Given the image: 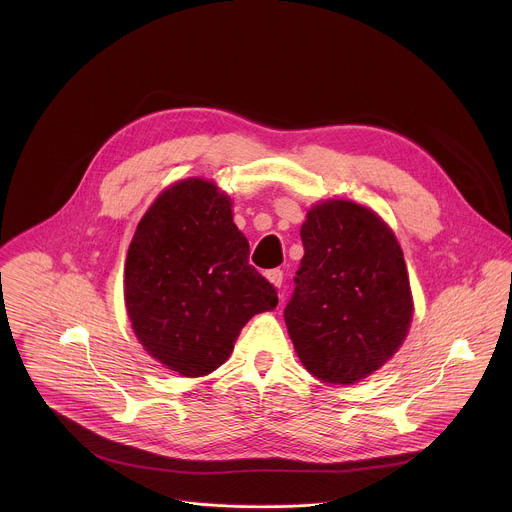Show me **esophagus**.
<instances>
[{"label": "esophagus", "mask_w": 512, "mask_h": 512, "mask_svg": "<svg viewBox=\"0 0 512 512\" xmlns=\"http://www.w3.org/2000/svg\"><path fill=\"white\" fill-rule=\"evenodd\" d=\"M265 277H267L275 287H281V283H283V271H281V269H269V271L265 273Z\"/></svg>", "instance_id": "1"}]
</instances>
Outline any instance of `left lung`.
I'll return each mask as SVG.
<instances>
[{"label": "left lung", "instance_id": "left-lung-1", "mask_svg": "<svg viewBox=\"0 0 512 512\" xmlns=\"http://www.w3.org/2000/svg\"><path fill=\"white\" fill-rule=\"evenodd\" d=\"M304 257L283 310L310 375L352 385L403 344L413 298L403 251L383 218L350 200L316 204L300 231Z\"/></svg>", "mask_w": 512, "mask_h": 512}]
</instances>
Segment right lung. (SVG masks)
Here are the masks:
<instances>
[{"label":"right lung","mask_w":512,"mask_h":512,"mask_svg":"<svg viewBox=\"0 0 512 512\" xmlns=\"http://www.w3.org/2000/svg\"><path fill=\"white\" fill-rule=\"evenodd\" d=\"M125 306L148 354L182 377H202L231 356L255 314L277 306V291L249 265L231 198L188 178L166 188L137 225Z\"/></svg>","instance_id":"obj_1"}]
</instances>
